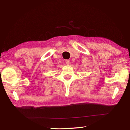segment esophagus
Listing matches in <instances>:
<instances>
[{"label": "esophagus", "mask_w": 130, "mask_h": 130, "mask_svg": "<svg viewBox=\"0 0 130 130\" xmlns=\"http://www.w3.org/2000/svg\"><path fill=\"white\" fill-rule=\"evenodd\" d=\"M65 63H66V64L69 65V64H70V60H65Z\"/></svg>", "instance_id": "1"}]
</instances>
